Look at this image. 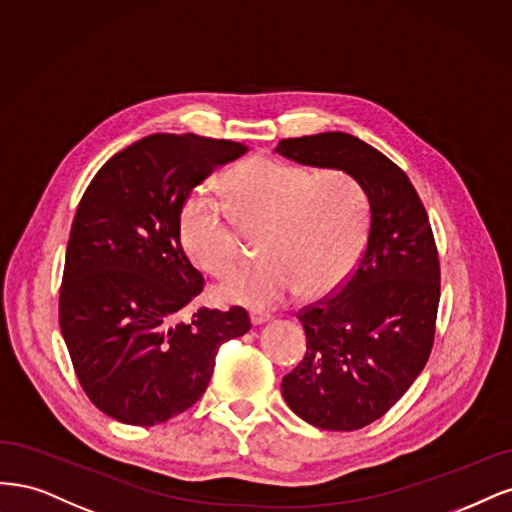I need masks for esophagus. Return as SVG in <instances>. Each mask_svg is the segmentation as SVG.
<instances>
[{
  "label": "esophagus",
  "mask_w": 512,
  "mask_h": 512,
  "mask_svg": "<svg viewBox=\"0 0 512 512\" xmlns=\"http://www.w3.org/2000/svg\"><path fill=\"white\" fill-rule=\"evenodd\" d=\"M272 317L268 315V312H259V310H253L251 312V323L257 327V325H263V323H268Z\"/></svg>",
  "instance_id": "obj_1"
}]
</instances>
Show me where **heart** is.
<instances>
[{
	"label": "heart",
	"mask_w": 512,
	"mask_h": 512,
	"mask_svg": "<svg viewBox=\"0 0 512 512\" xmlns=\"http://www.w3.org/2000/svg\"><path fill=\"white\" fill-rule=\"evenodd\" d=\"M223 191L242 227L263 225V259L225 278L221 300L266 308L300 287L306 295L334 291L353 272L366 240V197L353 176L261 157L229 174ZM180 244L208 274H225L238 261L232 221L202 197L180 214Z\"/></svg>",
	"instance_id": "heart-1"
}]
</instances>
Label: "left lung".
Returning <instances> with one entry per match:
<instances>
[{
	"instance_id": "1",
	"label": "left lung",
	"mask_w": 512,
	"mask_h": 512,
	"mask_svg": "<svg viewBox=\"0 0 512 512\" xmlns=\"http://www.w3.org/2000/svg\"><path fill=\"white\" fill-rule=\"evenodd\" d=\"M278 155L342 170L370 204L366 251L344 287L298 312L306 355L283 378L295 415L332 432L381 419L427 364L436 334L440 263L430 219L408 176L342 131L287 138Z\"/></svg>"
}]
</instances>
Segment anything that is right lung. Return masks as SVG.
Returning <instances> with one entry per match:
<instances>
[{
    "instance_id": "obj_1",
    "label": "right lung",
    "mask_w": 512,
    "mask_h": 512,
    "mask_svg": "<svg viewBox=\"0 0 512 512\" xmlns=\"http://www.w3.org/2000/svg\"><path fill=\"white\" fill-rule=\"evenodd\" d=\"M244 153L242 142L153 134L110 157L82 195L59 325L82 389L108 417L146 427L185 412L219 346L251 329L240 306L193 308L204 276L180 244L193 187Z\"/></svg>"
}]
</instances>
